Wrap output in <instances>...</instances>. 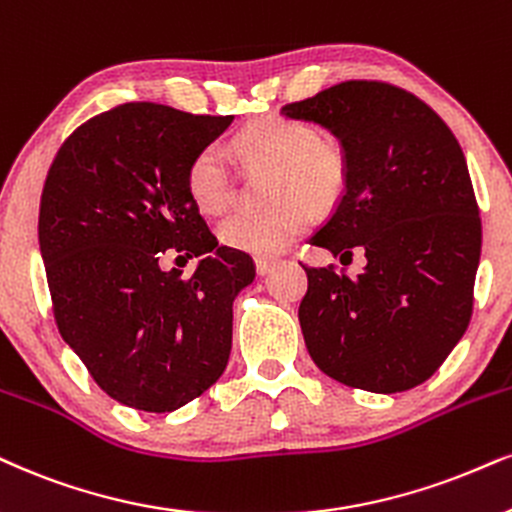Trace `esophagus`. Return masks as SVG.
Returning <instances> with one entry per match:
<instances>
[{
    "label": "esophagus",
    "instance_id": "1",
    "mask_svg": "<svg viewBox=\"0 0 512 512\" xmlns=\"http://www.w3.org/2000/svg\"><path fill=\"white\" fill-rule=\"evenodd\" d=\"M275 263H280V258H277V256H258L256 258V273L266 275L268 270L275 266Z\"/></svg>",
    "mask_w": 512,
    "mask_h": 512
}]
</instances>
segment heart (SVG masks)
<instances>
[{
  "instance_id": "1",
  "label": "heart",
  "mask_w": 512,
  "mask_h": 512,
  "mask_svg": "<svg viewBox=\"0 0 512 512\" xmlns=\"http://www.w3.org/2000/svg\"><path fill=\"white\" fill-rule=\"evenodd\" d=\"M237 156L254 170H270L266 211H239L218 227L220 242L246 254L270 256L287 249L311 225V205L327 211L344 197L349 166L334 142L320 140L313 125L287 116L249 123L232 140ZM189 199L204 213H220L235 197V180L223 149L206 144L185 173Z\"/></svg>"
}]
</instances>
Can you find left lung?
<instances>
[{
  "label": "left lung",
  "instance_id": "8db88e82",
  "mask_svg": "<svg viewBox=\"0 0 512 512\" xmlns=\"http://www.w3.org/2000/svg\"><path fill=\"white\" fill-rule=\"evenodd\" d=\"M282 113L332 130L349 166L311 244L368 258L356 277L334 263L304 266L308 353L346 387H418L460 342L475 304L482 218L463 149L432 106L380 80L339 82Z\"/></svg>",
  "mask_w": 512,
  "mask_h": 512
}]
</instances>
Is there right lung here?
Instances as JSON below:
<instances>
[{
  "label": "right lung",
  "mask_w": 512,
  "mask_h": 512,
  "mask_svg": "<svg viewBox=\"0 0 512 512\" xmlns=\"http://www.w3.org/2000/svg\"><path fill=\"white\" fill-rule=\"evenodd\" d=\"M232 121L118 104L71 132L44 180L37 235L56 327L102 391L130 408L178 410L230 358L232 301L256 266L218 246L185 173ZM168 248L205 258L189 278L166 274L158 258Z\"/></svg>",
  "instance_id": "1"
}]
</instances>
